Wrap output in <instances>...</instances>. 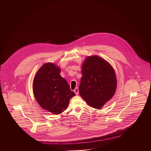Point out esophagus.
I'll use <instances>...</instances> for the list:
<instances>
[{"instance_id": "esophagus-1", "label": "esophagus", "mask_w": 151, "mask_h": 151, "mask_svg": "<svg viewBox=\"0 0 151 151\" xmlns=\"http://www.w3.org/2000/svg\"><path fill=\"white\" fill-rule=\"evenodd\" d=\"M74 92L76 94H79V88H78V87H76V88L74 89Z\"/></svg>"}]
</instances>
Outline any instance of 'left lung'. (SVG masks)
Listing matches in <instances>:
<instances>
[{"label": "left lung", "instance_id": "left-lung-1", "mask_svg": "<svg viewBox=\"0 0 151 151\" xmlns=\"http://www.w3.org/2000/svg\"><path fill=\"white\" fill-rule=\"evenodd\" d=\"M81 69L80 95L91 107L100 109L115 94V71L108 62L97 55L87 57Z\"/></svg>", "mask_w": 151, "mask_h": 151}]
</instances>
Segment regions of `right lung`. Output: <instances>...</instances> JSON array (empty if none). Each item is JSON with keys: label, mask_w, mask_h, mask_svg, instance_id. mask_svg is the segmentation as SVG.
I'll use <instances>...</instances> for the list:
<instances>
[{"label": "right lung", "mask_w": 151, "mask_h": 151, "mask_svg": "<svg viewBox=\"0 0 151 151\" xmlns=\"http://www.w3.org/2000/svg\"><path fill=\"white\" fill-rule=\"evenodd\" d=\"M60 73V68L57 65L46 63L37 72L33 81V92L37 102L44 110L54 114L65 110L70 100L75 95Z\"/></svg>", "instance_id": "add662e5"}]
</instances>
